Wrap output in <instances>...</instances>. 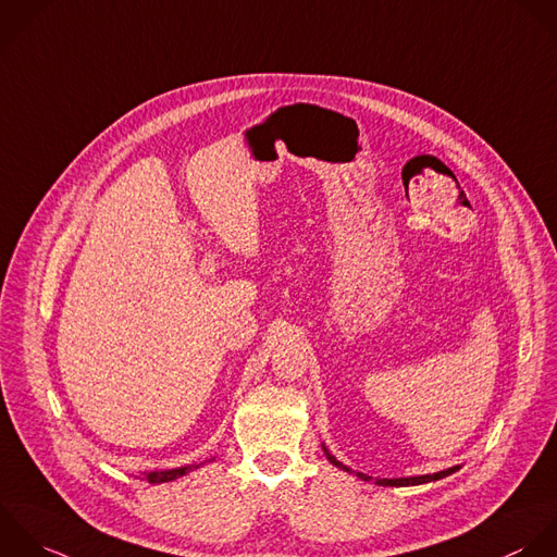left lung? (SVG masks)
I'll return each mask as SVG.
<instances>
[{"instance_id": "obj_1", "label": "left lung", "mask_w": 557, "mask_h": 557, "mask_svg": "<svg viewBox=\"0 0 557 557\" xmlns=\"http://www.w3.org/2000/svg\"><path fill=\"white\" fill-rule=\"evenodd\" d=\"M325 449V447H323ZM325 456H327V460L334 465V467H338V469H343V471H347V473H351L345 465H341L327 449H325ZM460 467H451V469H445V471H438V473H434V475H419V478H399V480H375V484H380V486H419V484H428V482H436V480H443V478H447V475H451V473H456ZM360 480H364V482H369L371 478L369 475H364V473H356Z\"/></svg>"}]
</instances>
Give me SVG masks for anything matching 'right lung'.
Listing matches in <instances>:
<instances>
[{"label": "right lung", "instance_id": "add662e5", "mask_svg": "<svg viewBox=\"0 0 557 557\" xmlns=\"http://www.w3.org/2000/svg\"><path fill=\"white\" fill-rule=\"evenodd\" d=\"M193 469H197V467H182V469H173V471H153V473H145V478H147V482L149 484H164V482H173V480H177V478H182V475H186V473H190Z\"/></svg>", "mask_w": 557, "mask_h": 557}]
</instances>
